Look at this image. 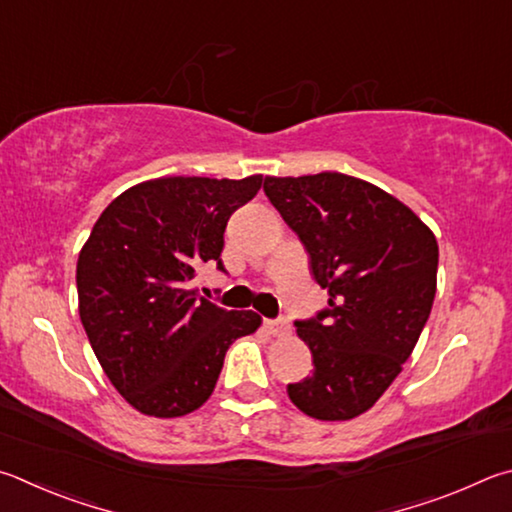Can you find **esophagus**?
Returning <instances> with one entry per match:
<instances>
[{"instance_id":"obj_1","label":"esophagus","mask_w":512,"mask_h":512,"mask_svg":"<svg viewBox=\"0 0 512 512\" xmlns=\"http://www.w3.org/2000/svg\"><path fill=\"white\" fill-rule=\"evenodd\" d=\"M266 329L268 333H273V336H286L288 331H291V327H288L286 320H266Z\"/></svg>"}]
</instances>
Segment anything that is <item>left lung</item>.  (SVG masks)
I'll return each mask as SVG.
<instances>
[{
    "instance_id": "8db88e82",
    "label": "left lung",
    "mask_w": 512,
    "mask_h": 512,
    "mask_svg": "<svg viewBox=\"0 0 512 512\" xmlns=\"http://www.w3.org/2000/svg\"><path fill=\"white\" fill-rule=\"evenodd\" d=\"M264 192L329 291V309L295 322L315 369L286 387L288 398L318 421H349L412 356L432 311L439 244L403 201L356 176H266Z\"/></svg>"
}]
</instances>
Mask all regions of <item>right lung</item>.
<instances>
[{
  "instance_id": "1",
  "label": "right lung",
  "mask_w": 512,
  "mask_h": 512,
  "mask_svg": "<svg viewBox=\"0 0 512 512\" xmlns=\"http://www.w3.org/2000/svg\"><path fill=\"white\" fill-rule=\"evenodd\" d=\"M246 179L161 176L109 203L80 250L78 311L96 358L125 401L147 416H185L215 392L228 347L259 329L192 280L217 262L232 212L262 188Z\"/></svg>"
}]
</instances>
